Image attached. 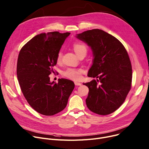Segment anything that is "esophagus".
<instances>
[{
	"mask_svg": "<svg viewBox=\"0 0 149 149\" xmlns=\"http://www.w3.org/2000/svg\"><path fill=\"white\" fill-rule=\"evenodd\" d=\"M74 83H75V86H81V83H79V82H77V81H75Z\"/></svg>",
	"mask_w": 149,
	"mask_h": 149,
	"instance_id": "obj_1",
	"label": "esophagus"
}]
</instances>
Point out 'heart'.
I'll return each mask as SVG.
<instances>
[{
    "label": "heart",
    "mask_w": 149,
    "mask_h": 149,
    "mask_svg": "<svg viewBox=\"0 0 149 149\" xmlns=\"http://www.w3.org/2000/svg\"><path fill=\"white\" fill-rule=\"evenodd\" d=\"M73 49L75 53L78 55V56H80L81 54H86L87 52V47L86 44L84 43L80 42H76L74 43L72 45ZM62 58V53L61 52H58L57 56H56V61L59 62L61 61ZM83 73V70L82 69H75V68H68L66 71L63 72V76L65 77L71 79V80L77 81L80 80L82 77V74Z\"/></svg>",
    "instance_id": "obj_1"
}]
</instances>
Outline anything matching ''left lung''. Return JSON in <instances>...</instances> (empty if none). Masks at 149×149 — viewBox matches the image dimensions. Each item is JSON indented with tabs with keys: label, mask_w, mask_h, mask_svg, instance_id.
<instances>
[{
	"label": "left lung",
	"mask_w": 149,
	"mask_h": 149,
	"mask_svg": "<svg viewBox=\"0 0 149 149\" xmlns=\"http://www.w3.org/2000/svg\"><path fill=\"white\" fill-rule=\"evenodd\" d=\"M77 38L91 47L94 58L87 76L97 78L83 83L89 89L87 107L96 114H110L122 105L131 90L132 72L130 57L116 38L102 30H89Z\"/></svg>",
	"instance_id": "left-lung-1"
}]
</instances>
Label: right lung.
Segmentation results:
<instances>
[{"label": "right lung", "mask_w": 149, "mask_h": 149, "mask_svg": "<svg viewBox=\"0 0 149 149\" xmlns=\"http://www.w3.org/2000/svg\"><path fill=\"white\" fill-rule=\"evenodd\" d=\"M70 35L58 32L37 35L19 53L17 75L22 92L29 104L38 113L53 116L66 107L75 84L68 79L49 81L54 72L56 56L65 39Z\"/></svg>", "instance_id": "right-lung-1"}]
</instances>
